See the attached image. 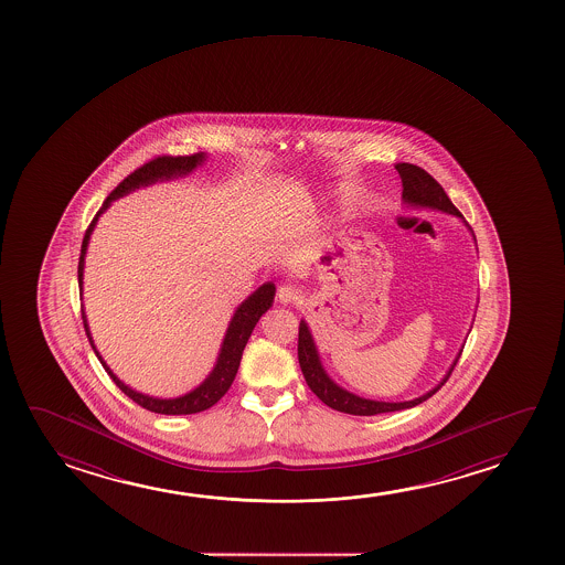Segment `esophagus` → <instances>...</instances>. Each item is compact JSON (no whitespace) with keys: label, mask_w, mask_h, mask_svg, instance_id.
<instances>
[{"label":"esophagus","mask_w":565,"mask_h":565,"mask_svg":"<svg viewBox=\"0 0 565 565\" xmlns=\"http://www.w3.org/2000/svg\"><path fill=\"white\" fill-rule=\"evenodd\" d=\"M278 299L279 302H284V305L301 301V289L291 286V284H284V286H279Z\"/></svg>","instance_id":"34e87169"}]
</instances>
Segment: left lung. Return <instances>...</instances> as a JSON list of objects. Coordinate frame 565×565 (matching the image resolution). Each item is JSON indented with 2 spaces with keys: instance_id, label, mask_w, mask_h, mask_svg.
<instances>
[{
  "instance_id": "1",
  "label": "left lung",
  "mask_w": 565,
  "mask_h": 565,
  "mask_svg": "<svg viewBox=\"0 0 565 565\" xmlns=\"http://www.w3.org/2000/svg\"><path fill=\"white\" fill-rule=\"evenodd\" d=\"M395 170L399 173L403 183V201L413 206H428V209L441 210L448 212L454 216L461 217L459 210L454 206V202L449 201L448 194L441 189L440 183L426 173L423 168L413 166V163L402 162L395 166ZM297 353H299V364H301L302 376L307 380L310 390L317 394L320 402L326 403L332 409L341 411V413H349V415H361V417H371V415H380V413H392V411L409 409L415 407L418 403L426 402L428 397H433L438 390H440L456 366L459 356H457L451 369H449L446 379L441 380L438 386L430 390L428 394L420 395L413 402L403 403H386V402H372V399H364L355 394H349L348 390L333 384L332 380L328 379L320 359H318L317 348L315 341L309 332V326L305 320L299 324V345H297Z\"/></svg>"
}]
</instances>
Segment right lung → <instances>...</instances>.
<instances>
[{
	"label": "right lung",
	"instance_id": "right-lung-1",
	"mask_svg": "<svg viewBox=\"0 0 565 565\" xmlns=\"http://www.w3.org/2000/svg\"><path fill=\"white\" fill-rule=\"evenodd\" d=\"M202 162H204V152L191 156H158L154 160L140 166L139 170L132 171L131 175H127L109 193L108 199L102 204L98 214L93 217V222L88 225L85 237H83V247H81V256H78V289H81V294H83V270H85L88 239H90V233H93L94 225H96V220H98L104 210L108 209L111 201H116V199L124 196V194L131 193V191L139 189V186L156 183L160 179L186 175L189 171H193ZM274 295H276V287H274L271 281H268V284L258 287L255 294L250 295L247 301L243 302L239 309L235 310L230 328H227V333H225L224 345H222V351H220V356H217L214 371L210 372L209 379L204 380L201 386L193 390L191 394L181 395V397H175V399H156V397H148V395L139 394V392H135L131 387L125 386L124 382L117 379L114 372L109 371L108 364L102 361L100 353L94 348L93 338H90V332H88L85 310L81 309V315H83L86 338L90 341L94 353L100 359L102 366L108 372L109 379L116 382V386L125 395H129L132 402L139 403L140 407L152 411V413H160V415H193V413L210 409L230 390L233 380H235V374H237V369H239L243 349L247 345L248 338H250V333L255 330L256 322L260 320L266 310L270 309L271 302H274Z\"/></svg>",
	"mask_w": 565,
	"mask_h": 565
}]
</instances>
